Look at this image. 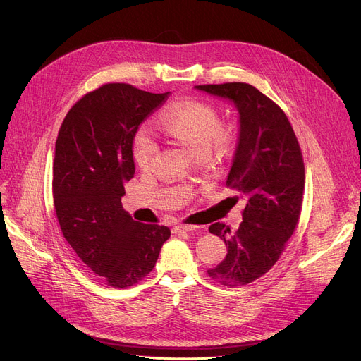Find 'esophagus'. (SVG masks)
<instances>
[{"mask_svg":"<svg viewBox=\"0 0 361 361\" xmlns=\"http://www.w3.org/2000/svg\"><path fill=\"white\" fill-rule=\"evenodd\" d=\"M196 228H197V226H195V225H183V224H180V225L174 226V233H190V231H195Z\"/></svg>","mask_w":361,"mask_h":361,"instance_id":"1","label":"esophagus"}]
</instances>
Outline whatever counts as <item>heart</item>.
<instances>
[{
    "instance_id": "heart-1",
    "label": "heart",
    "mask_w": 361,
    "mask_h": 361,
    "mask_svg": "<svg viewBox=\"0 0 361 361\" xmlns=\"http://www.w3.org/2000/svg\"><path fill=\"white\" fill-rule=\"evenodd\" d=\"M218 114L204 104L187 102L168 109L162 117V127L169 136L183 143L193 157L209 152L212 142L221 145L224 133L218 130ZM158 154V143L154 135L142 128L133 140V157L139 166L147 168Z\"/></svg>"
}]
</instances>
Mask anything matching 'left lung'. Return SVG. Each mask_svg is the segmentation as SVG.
Wrapping results in <instances>:
<instances>
[{
	"instance_id": "obj_1",
	"label": "left lung",
	"mask_w": 361,
	"mask_h": 361,
	"mask_svg": "<svg viewBox=\"0 0 361 361\" xmlns=\"http://www.w3.org/2000/svg\"><path fill=\"white\" fill-rule=\"evenodd\" d=\"M195 87L231 102L238 112V140L226 185L245 200L243 222L235 233L224 222L209 226L228 253L207 274L230 288L247 286L274 267L297 226L305 192L301 150L286 114L255 86Z\"/></svg>"
}]
</instances>
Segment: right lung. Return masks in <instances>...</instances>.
Wrapping results in <instances>:
<instances>
[{"instance_id": "right-lung-1", "label": "right lung", "mask_w": 361, "mask_h": 361, "mask_svg": "<svg viewBox=\"0 0 361 361\" xmlns=\"http://www.w3.org/2000/svg\"><path fill=\"white\" fill-rule=\"evenodd\" d=\"M168 94L104 85L71 106L55 142L52 193L63 235L114 288L142 281L171 235L168 226L135 221L121 204L135 176L133 140Z\"/></svg>"}]
</instances>
